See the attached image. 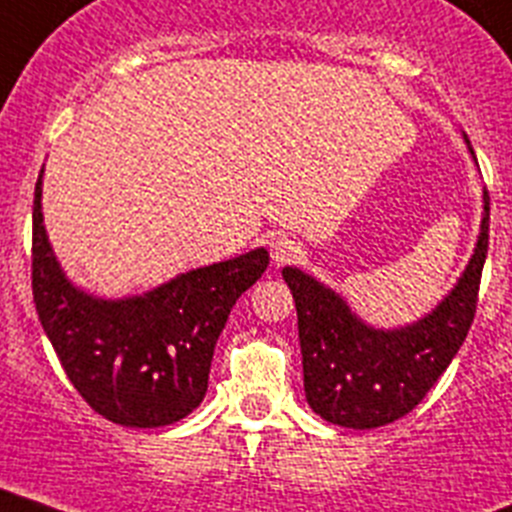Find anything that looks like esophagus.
<instances>
[{
  "label": "esophagus",
  "mask_w": 512,
  "mask_h": 512,
  "mask_svg": "<svg viewBox=\"0 0 512 512\" xmlns=\"http://www.w3.org/2000/svg\"><path fill=\"white\" fill-rule=\"evenodd\" d=\"M270 255L278 265H290V262H296L301 257V245H298L296 239H288V237H278L270 245Z\"/></svg>",
  "instance_id": "obj_1"
}]
</instances>
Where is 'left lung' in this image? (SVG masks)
<instances>
[{"mask_svg":"<svg viewBox=\"0 0 512 512\" xmlns=\"http://www.w3.org/2000/svg\"><path fill=\"white\" fill-rule=\"evenodd\" d=\"M469 153L474 155L472 147ZM482 204L480 234L464 273L439 306L413 324L395 329L367 324L334 288L298 267H283L296 301L303 388L313 413L336 426L367 431L398 421L426 398L474 321L490 239L487 191Z\"/></svg>","mask_w":512,"mask_h":512,"instance_id":"left-lung-1","label":"left lung"}]
</instances>
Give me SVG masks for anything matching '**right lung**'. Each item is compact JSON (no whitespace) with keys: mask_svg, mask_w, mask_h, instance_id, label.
I'll use <instances>...</instances> for the list:
<instances>
[{"mask_svg":"<svg viewBox=\"0 0 512 512\" xmlns=\"http://www.w3.org/2000/svg\"><path fill=\"white\" fill-rule=\"evenodd\" d=\"M267 262L257 247L140 296H94L63 273L43 224V170L35 183L32 296L40 324L73 388L119 426H168L199 408L229 311Z\"/></svg>","mask_w":512,"mask_h":512,"instance_id":"right-lung-1","label":"right lung"}]
</instances>
